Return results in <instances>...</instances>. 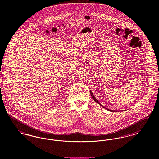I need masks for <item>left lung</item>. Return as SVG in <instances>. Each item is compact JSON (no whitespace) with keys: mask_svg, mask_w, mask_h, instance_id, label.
<instances>
[{"mask_svg":"<svg viewBox=\"0 0 159 159\" xmlns=\"http://www.w3.org/2000/svg\"><path fill=\"white\" fill-rule=\"evenodd\" d=\"M90 92H91V96H92V98L93 99V100H94V101H95L97 103H98V104H99L100 106H102L103 108H106V110H108V111H111V112H114H114H117V111H118L117 110H110V109H108V108H106L105 107H104V106H102V105H101V104L98 101V100L96 99V98L95 97V96L93 95V93H92V92L91 91H90ZM120 111H122V110H120ZM119 111H120V110H119Z\"/></svg>","mask_w":159,"mask_h":159,"instance_id":"1","label":"left lung"}]
</instances>
